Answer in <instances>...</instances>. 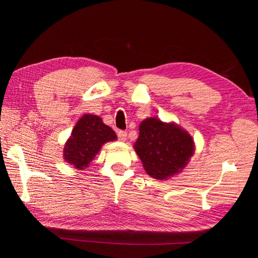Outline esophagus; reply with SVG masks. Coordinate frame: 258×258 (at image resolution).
<instances>
[{
  "instance_id": "esophagus-1",
  "label": "esophagus",
  "mask_w": 258,
  "mask_h": 258,
  "mask_svg": "<svg viewBox=\"0 0 258 258\" xmlns=\"http://www.w3.org/2000/svg\"><path fill=\"white\" fill-rule=\"evenodd\" d=\"M126 136H127V133H126L125 131H118L117 132V138L119 141L124 142L126 140Z\"/></svg>"
}]
</instances>
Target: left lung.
<instances>
[{"label":"left lung","mask_w":258,"mask_h":258,"mask_svg":"<svg viewBox=\"0 0 258 258\" xmlns=\"http://www.w3.org/2000/svg\"><path fill=\"white\" fill-rule=\"evenodd\" d=\"M134 149L151 177L167 179L187 165L195 145L193 138L178 125L149 117L140 124Z\"/></svg>","instance_id":"obj_1"}]
</instances>
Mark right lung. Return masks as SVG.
Masks as SVG:
<instances>
[{
    "instance_id": "obj_1",
    "label": "right lung",
    "mask_w": 258,
    "mask_h": 258,
    "mask_svg": "<svg viewBox=\"0 0 258 258\" xmlns=\"http://www.w3.org/2000/svg\"><path fill=\"white\" fill-rule=\"evenodd\" d=\"M116 134L109 126L103 123L97 115L84 114L72 131L64 146V160L73 167L84 169L89 167L101 147L109 141L116 140Z\"/></svg>"
}]
</instances>
